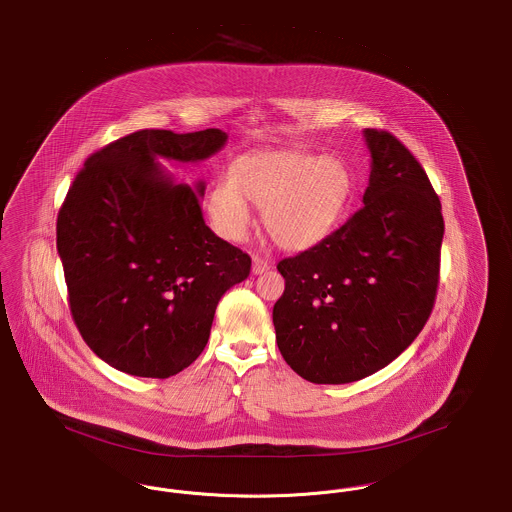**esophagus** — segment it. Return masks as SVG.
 <instances>
[{
    "mask_svg": "<svg viewBox=\"0 0 512 512\" xmlns=\"http://www.w3.org/2000/svg\"><path fill=\"white\" fill-rule=\"evenodd\" d=\"M270 268V263L266 261V259H263V257H253V266H251V270H253V274H263V272H266Z\"/></svg>",
    "mask_w": 512,
    "mask_h": 512,
    "instance_id": "esophagus-1",
    "label": "esophagus"
}]
</instances>
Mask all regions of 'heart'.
Masks as SVG:
<instances>
[{
	"label": "heart",
	"instance_id": "obj_1",
	"mask_svg": "<svg viewBox=\"0 0 512 512\" xmlns=\"http://www.w3.org/2000/svg\"><path fill=\"white\" fill-rule=\"evenodd\" d=\"M350 192L352 175L337 158L303 150L255 152L238 158L230 177L213 184L207 211L223 238L240 242L253 223L251 202L263 209L276 246L305 251L333 232Z\"/></svg>",
	"mask_w": 512,
	"mask_h": 512
}]
</instances>
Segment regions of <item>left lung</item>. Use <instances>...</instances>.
Masks as SVG:
<instances>
[{"label": "left lung", "mask_w": 512, "mask_h": 512, "mask_svg": "<svg viewBox=\"0 0 512 512\" xmlns=\"http://www.w3.org/2000/svg\"><path fill=\"white\" fill-rule=\"evenodd\" d=\"M364 205L307 251L278 263L286 291L272 322L287 366L316 385H345L389 366L434 305L442 205L425 169L387 131L364 129Z\"/></svg>", "instance_id": "left-lung-1"}]
</instances>
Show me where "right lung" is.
<instances>
[{"mask_svg":"<svg viewBox=\"0 0 512 512\" xmlns=\"http://www.w3.org/2000/svg\"><path fill=\"white\" fill-rule=\"evenodd\" d=\"M225 131L143 129L87 158L57 219L70 312L108 366L167 379L204 350L215 308L251 259L205 225V183H177L160 160L196 164Z\"/></svg>","mask_w":512,"mask_h":512,"instance_id":"1","label":"right lung"}]
</instances>
